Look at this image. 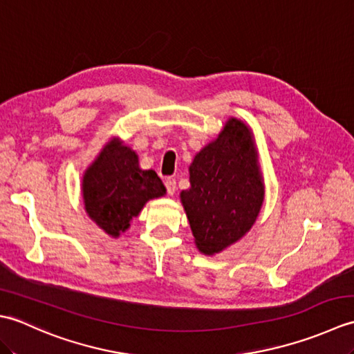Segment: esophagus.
I'll use <instances>...</instances> for the list:
<instances>
[{"mask_svg":"<svg viewBox=\"0 0 354 354\" xmlns=\"http://www.w3.org/2000/svg\"><path fill=\"white\" fill-rule=\"evenodd\" d=\"M165 189H167V193L170 194V196H173V194H175V192H176V181L173 178H169V179H165Z\"/></svg>","mask_w":354,"mask_h":354,"instance_id":"1","label":"esophagus"}]
</instances>
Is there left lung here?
Wrapping results in <instances>:
<instances>
[{
  "label": "left lung",
  "mask_w": 354,
  "mask_h": 354,
  "mask_svg": "<svg viewBox=\"0 0 354 354\" xmlns=\"http://www.w3.org/2000/svg\"><path fill=\"white\" fill-rule=\"evenodd\" d=\"M190 189L179 198L199 252L219 254L250 232L265 201L251 126L237 117L194 155Z\"/></svg>",
  "instance_id": "left-lung-1"
}]
</instances>
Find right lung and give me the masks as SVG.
Returning <instances> with one entry per match:
<instances>
[{"instance_id":"1","label":"right lung","mask_w":354,"mask_h":354,"mask_svg":"<svg viewBox=\"0 0 354 354\" xmlns=\"http://www.w3.org/2000/svg\"><path fill=\"white\" fill-rule=\"evenodd\" d=\"M165 187L153 170L140 167L138 155L112 137L82 178L85 212L109 237H120L149 201L162 198Z\"/></svg>"}]
</instances>
